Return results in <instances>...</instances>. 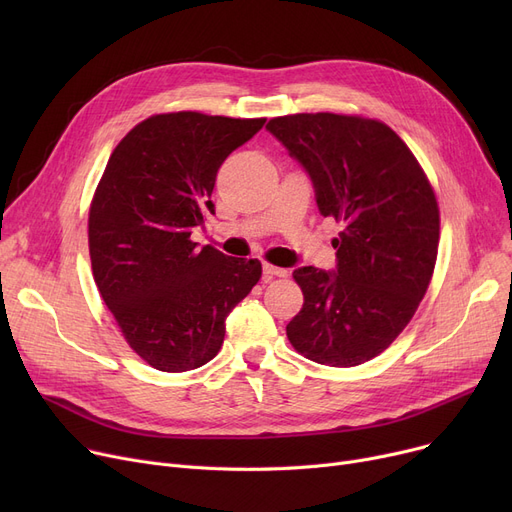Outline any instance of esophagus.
<instances>
[{
	"mask_svg": "<svg viewBox=\"0 0 512 512\" xmlns=\"http://www.w3.org/2000/svg\"><path fill=\"white\" fill-rule=\"evenodd\" d=\"M288 272L284 270V267H276V265H270V263H263V280L270 282L272 278H282L286 276Z\"/></svg>",
	"mask_w": 512,
	"mask_h": 512,
	"instance_id": "1",
	"label": "esophagus"
}]
</instances>
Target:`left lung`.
<instances>
[{
  "label": "left lung",
  "instance_id": "8db88e82",
  "mask_svg": "<svg viewBox=\"0 0 512 512\" xmlns=\"http://www.w3.org/2000/svg\"><path fill=\"white\" fill-rule=\"evenodd\" d=\"M309 174L319 213L342 224L336 270L305 265L292 278L303 309L286 326L307 359L355 367L394 342L434 274L440 211L419 161L384 122L294 114L265 126Z\"/></svg>",
  "mask_w": 512,
  "mask_h": 512
}]
</instances>
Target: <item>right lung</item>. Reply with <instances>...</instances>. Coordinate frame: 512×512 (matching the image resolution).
<instances>
[{"label": "right lung", "instance_id": "add662e5", "mask_svg": "<svg viewBox=\"0 0 512 512\" xmlns=\"http://www.w3.org/2000/svg\"><path fill=\"white\" fill-rule=\"evenodd\" d=\"M199 112L159 114L114 149L89 211L95 284L130 348L159 371H188L222 348L226 317L261 278L257 259L191 240L215 213L224 159L263 128Z\"/></svg>", "mask_w": 512, "mask_h": 512}]
</instances>
